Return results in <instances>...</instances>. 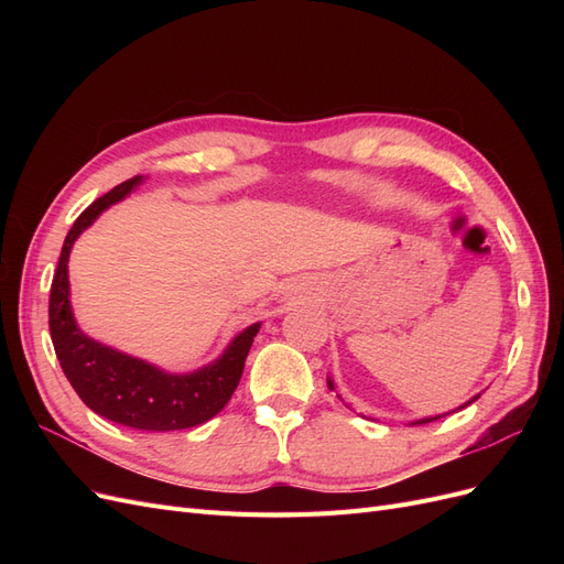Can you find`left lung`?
I'll return each mask as SVG.
<instances>
[{
	"label": "left lung",
	"instance_id": "8db88e82",
	"mask_svg": "<svg viewBox=\"0 0 564 564\" xmlns=\"http://www.w3.org/2000/svg\"><path fill=\"white\" fill-rule=\"evenodd\" d=\"M327 386H329V390H336V386H334V379L332 377H327ZM482 392H477V395H473L468 402H464L460 406H456V409H452V412H445V414H435V416H423V419H416V421H409V425H419V423H431V421H437V419H442V416H447V414H454V412H460V409H466L468 404H473L477 398H480ZM340 398V395H338ZM362 419H369V421H373L371 416H365V414H360Z\"/></svg>",
	"mask_w": 564,
	"mask_h": 564
}]
</instances>
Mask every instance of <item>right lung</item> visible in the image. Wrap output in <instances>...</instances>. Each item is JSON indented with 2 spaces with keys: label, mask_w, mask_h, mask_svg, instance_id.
<instances>
[{
  "label": "right lung",
  "mask_w": 564,
  "mask_h": 564,
  "mask_svg": "<svg viewBox=\"0 0 564 564\" xmlns=\"http://www.w3.org/2000/svg\"><path fill=\"white\" fill-rule=\"evenodd\" d=\"M145 178L135 176L112 187L82 212L67 232L48 296V332L61 369L91 412L139 431H183L214 419L242 379L245 360L261 322L249 324L216 360L193 371H166L141 357L100 344L79 329L70 301L67 261L79 235L112 204L127 199Z\"/></svg>",
  "instance_id": "obj_1"
}]
</instances>
